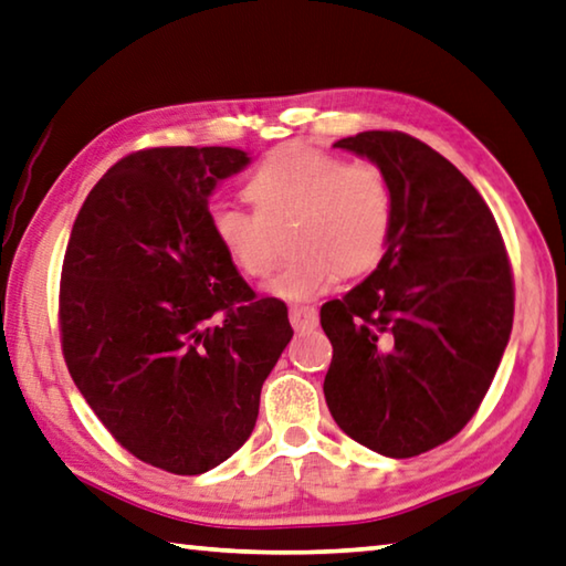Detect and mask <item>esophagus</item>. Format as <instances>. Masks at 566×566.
<instances>
[{
    "instance_id": "obj_1",
    "label": "esophagus",
    "mask_w": 566,
    "mask_h": 566,
    "mask_svg": "<svg viewBox=\"0 0 566 566\" xmlns=\"http://www.w3.org/2000/svg\"><path fill=\"white\" fill-rule=\"evenodd\" d=\"M290 322L294 328H314L318 324V312L314 306L294 304L290 310Z\"/></svg>"
}]
</instances>
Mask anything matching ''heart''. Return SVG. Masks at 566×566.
I'll use <instances>...</instances> for the list:
<instances>
[{
  "mask_svg": "<svg viewBox=\"0 0 566 566\" xmlns=\"http://www.w3.org/2000/svg\"><path fill=\"white\" fill-rule=\"evenodd\" d=\"M254 212L232 202L210 208V230L228 260L248 276L274 262L270 228L292 220L280 266L266 292L282 300H312L344 276L371 272L394 230V190L368 160L346 163L334 153L284 146L272 150L248 180Z\"/></svg>",
  "mask_w": 566,
  "mask_h": 566,
  "instance_id": "b5f03b06",
  "label": "heart"
}]
</instances>
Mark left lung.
Returning a JSON list of instances; mask_svg holds the SVG:
<instances>
[{
    "label": "left lung",
    "instance_id": "obj_1",
    "mask_svg": "<svg viewBox=\"0 0 566 566\" xmlns=\"http://www.w3.org/2000/svg\"><path fill=\"white\" fill-rule=\"evenodd\" d=\"M334 148L386 172L394 230L376 270L322 306L326 406L356 443L413 458L460 433L495 378L515 314L507 252L480 192L426 143L364 130Z\"/></svg>",
    "mask_w": 566,
    "mask_h": 566
}]
</instances>
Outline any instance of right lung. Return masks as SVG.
<instances>
[{"label": "right lung", "instance_id": "1", "mask_svg": "<svg viewBox=\"0 0 566 566\" xmlns=\"http://www.w3.org/2000/svg\"><path fill=\"white\" fill-rule=\"evenodd\" d=\"M248 166L222 146L133 153L88 192L64 254L71 378L128 453L176 475L244 446L294 334L284 302L254 300L210 230V195Z\"/></svg>", "mask_w": 566, "mask_h": 566}]
</instances>
